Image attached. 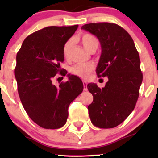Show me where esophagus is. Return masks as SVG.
Returning <instances> with one entry per match:
<instances>
[{
  "label": "esophagus",
  "mask_w": 158,
  "mask_h": 158,
  "mask_svg": "<svg viewBox=\"0 0 158 158\" xmlns=\"http://www.w3.org/2000/svg\"><path fill=\"white\" fill-rule=\"evenodd\" d=\"M87 85H88L87 82H85V81H83V89H84V91L88 90V88H87Z\"/></svg>",
  "instance_id": "obj_1"
}]
</instances>
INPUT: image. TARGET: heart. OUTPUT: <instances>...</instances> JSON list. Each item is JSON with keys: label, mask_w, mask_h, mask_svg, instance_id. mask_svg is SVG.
<instances>
[{"label": "heart", "mask_w": 158, "mask_h": 158, "mask_svg": "<svg viewBox=\"0 0 158 158\" xmlns=\"http://www.w3.org/2000/svg\"><path fill=\"white\" fill-rule=\"evenodd\" d=\"M75 41L81 43L82 45L85 47L89 52H94L97 50V49L99 47V40L98 37L95 35L89 33H83L80 35L75 36ZM73 45V40L72 39L66 41L64 44L63 47V56L66 60H69L70 58V53H71V49ZM93 69V65L91 63H79L70 69V72L72 74L78 76V77L82 78V79H86L90 74L91 71Z\"/></svg>", "instance_id": "1"}]
</instances>
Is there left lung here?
Returning <instances> with one entry per match:
<instances>
[{"label":"left lung","mask_w":158,"mask_h":158,"mask_svg":"<svg viewBox=\"0 0 158 158\" xmlns=\"http://www.w3.org/2000/svg\"><path fill=\"white\" fill-rule=\"evenodd\" d=\"M81 29L98 37L102 54L96 68L98 77L107 76L100 89L89 83L93 101L88 106L91 122L100 128H111L124 122L135 107L143 79L140 57L131 36L119 25L88 23Z\"/></svg>","instance_id":"left-lung-1"}]
</instances>
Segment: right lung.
<instances>
[{
    "label": "right lung",
    "instance_id": "right-lung-1",
    "mask_svg": "<svg viewBox=\"0 0 158 158\" xmlns=\"http://www.w3.org/2000/svg\"><path fill=\"white\" fill-rule=\"evenodd\" d=\"M77 28L51 26L37 30L23 40L17 54L14 75L20 101L30 118L44 128L63 127L69 104L83 90L82 80L73 75L58 87L52 82L58 73H67L60 69L63 47Z\"/></svg>",
    "mask_w": 158,
    "mask_h": 158
}]
</instances>
